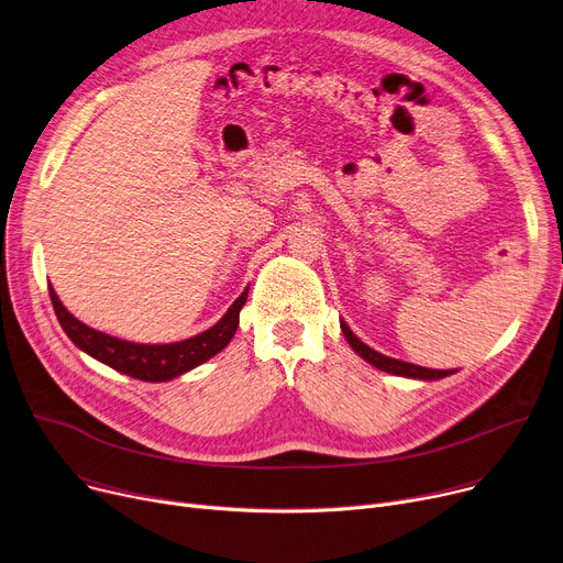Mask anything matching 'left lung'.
Segmentation results:
<instances>
[{
    "label": "left lung",
    "mask_w": 563,
    "mask_h": 563,
    "mask_svg": "<svg viewBox=\"0 0 563 563\" xmlns=\"http://www.w3.org/2000/svg\"><path fill=\"white\" fill-rule=\"evenodd\" d=\"M342 332L346 336V342L351 344V349L364 357L368 364H373L380 371H387V373H394V376H402V378H417V380H439V378H445V376H453V368L451 371H439V368H426V366H419V364H409V362H402V360H394V357H387L378 351H373L371 346H366L364 342H360L357 336L353 334V330L342 321Z\"/></svg>",
    "instance_id": "8db88e82"
}]
</instances>
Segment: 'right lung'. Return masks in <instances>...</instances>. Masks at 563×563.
<instances>
[{
    "instance_id": "1",
    "label": "right lung",
    "mask_w": 563,
    "mask_h": 563,
    "mask_svg": "<svg viewBox=\"0 0 563 563\" xmlns=\"http://www.w3.org/2000/svg\"><path fill=\"white\" fill-rule=\"evenodd\" d=\"M49 296L58 323L74 342V346H79L95 360L108 364L110 368H115L120 373H126L131 378L144 383H165L176 376H183V373L203 364L206 360L214 357L219 351L229 346L240 325V310L246 303L249 289L242 291V296L229 308V312L212 328L199 332L197 336H190V340L174 344H133L126 340H118V336L99 332L81 323L77 317H71L52 287Z\"/></svg>"
}]
</instances>
